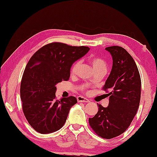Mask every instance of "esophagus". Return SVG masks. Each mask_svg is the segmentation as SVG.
Masks as SVG:
<instances>
[{"mask_svg": "<svg viewBox=\"0 0 157 157\" xmlns=\"http://www.w3.org/2000/svg\"><path fill=\"white\" fill-rule=\"evenodd\" d=\"M77 100L78 102H86V103H87L89 102L90 100L88 99H87V98H83L82 96H78L77 98Z\"/></svg>", "mask_w": 157, "mask_h": 157, "instance_id": "34e87169", "label": "esophagus"}]
</instances>
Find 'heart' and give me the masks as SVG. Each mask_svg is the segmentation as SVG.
<instances>
[{
	"instance_id": "b5f03b06",
	"label": "heart",
	"mask_w": 157,
	"mask_h": 157,
	"mask_svg": "<svg viewBox=\"0 0 157 157\" xmlns=\"http://www.w3.org/2000/svg\"><path fill=\"white\" fill-rule=\"evenodd\" d=\"M90 62L91 65H92L94 70H99V69H102V70H106V63L101 58L97 57H93L90 58ZM79 66V62L77 61L75 63L73 64L71 68V74L72 75L75 74L77 71L78 69Z\"/></svg>"
}]
</instances>
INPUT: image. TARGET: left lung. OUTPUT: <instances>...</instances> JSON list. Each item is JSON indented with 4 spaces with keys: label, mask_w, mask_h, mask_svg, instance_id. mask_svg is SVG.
<instances>
[{
    "label": "left lung",
    "mask_w": 157,
    "mask_h": 157,
    "mask_svg": "<svg viewBox=\"0 0 157 157\" xmlns=\"http://www.w3.org/2000/svg\"><path fill=\"white\" fill-rule=\"evenodd\" d=\"M111 54L112 70L104 86L109 90L106 108L98 104V111L89 123L97 135L110 139L124 132L139 106L141 80L135 61L127 51L119 46L105 48Z\"/></svg>",
    "instance_id": "1"
}]
</instances>
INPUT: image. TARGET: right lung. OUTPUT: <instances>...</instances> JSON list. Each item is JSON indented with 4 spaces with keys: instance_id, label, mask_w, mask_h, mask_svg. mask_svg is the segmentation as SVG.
Here are the masks:
<instances>
[{
    "instance_id": "add662e5",
    "label": "right lung",
    "mask_w": 157,
    "mask_h": 157,
    "mask_svg": "<svg viewBox=\"0 0 157 157\" xmlns=\"http://www.w3.org/2000/svg\"><path fill=\"white\" fill-rule=\"evenodd\" d=\"M89 50L88 47L52 43L42 47L29 61L21 80V98L25 117L37 132L52 133L64 125L78 101L74 96L56 100V85L67 81L73 63Z\"/></svg>"
}]
</instances>
